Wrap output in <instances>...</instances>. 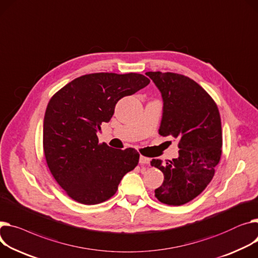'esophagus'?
Wrapping results in <instances>:
<instances>
[{
    "label": "esophagus",
    "mask_w": 258,
    "mask_h": 258,
    "mask_svg": "<svg viewBox=\"0 0 258 258\" xmlns=\"http://www.w3.org/2000/svg\"><path fill=\"white\" fill-rule=\"evenodd\" d=\"M149 159L148 158H146V157H143V156H140V159H139V162H140V164L141 165H147V164H149Z\"/></svg>",
    "instance_id": "1"
}]
</instances>
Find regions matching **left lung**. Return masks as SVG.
I'll return each instance as SVG.
<instances>
[{
  "mask_svg": "<svg viewBox=\"0 0 258 258\" xmlns=\"http://www.w3.org/2000/svg\"><path fill=\"white\" fill-rule=\"evenodd\" d=\"M163 98L159 134L178 139V158L150 165L164 174L156 197L168 205H182L196 198L214 177L222 153V127L218 107L192 79L173 73L149 72Z\"/></svg>",
  "mask_w": 258,
  "mask_h": 258,
  "instance_id": "obj_1",
  "label": "left lung"
}]
</instances>
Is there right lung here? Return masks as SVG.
Returning <instances> with one entry per match:
<instances>
[{
    "label": "right lung",
    "instance_id": "add662e5",
    "mask_svg": "<svg viewBox=\"0 0 258 258\" xmlns=\"http://www.w3.org/2000/svg\"><path fill=\"white\" fill-rule=\"evenodd\" d=\"M140 74L85 75L65 85L48 101L43 120L46 164L74 200L97 204L110 199L122 177L139 163L134 148L99 144L96 133L109 122L117 101L146 87Z\"/></svg>",
    "mask_w": 258,
    "mask_h": 258
}]
</instances>
